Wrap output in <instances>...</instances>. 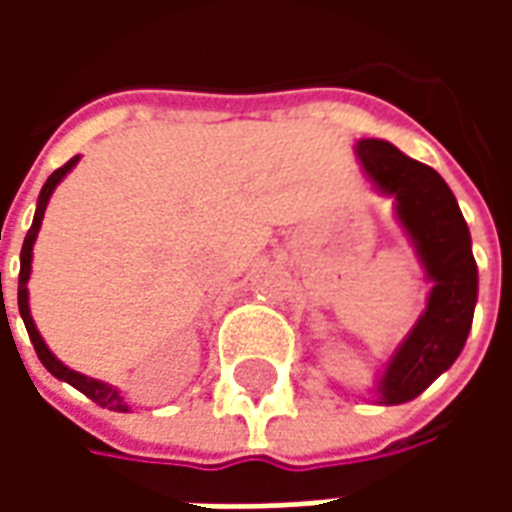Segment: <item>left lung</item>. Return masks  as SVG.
Here are the masks:
<instances>
[{"instance_id":"left-lung-1","label":"left lung","mask_w":512,"mask_h":512,"mask_svg":"<svg viewBox=\"0 0 512 512\" xmlns=\"http://www.w3.org/2000/svg\"><path fill=\"white\" fill-rule=\"evenodd\" d=\"M356 156L370 183L395 197L397 222L433 282L425 310L378 378V403L397 406L422 395L463 351L477 304V263L458 200L436 169L384 139H359Z\"/></svg>"}]
</instances>
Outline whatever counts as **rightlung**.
I'll use <instances>...</instances> for the list:
<instances>
[{"label": "right lung", "mask_w": 512, "mask_h": 512, "mask_svg": "<svg viewBox=\"0 0 512 512\" xmlns=\"http://www.w3.org/2000/svg\"><path fill=\"white\" fill-rule=\"evenodd\" d=\"M76 161H79V156H73L68 164H62L60 169H54V172L49 175V180L43 183V189H40L38 208H35V219H32V227H29L27 238H24V246H21V271H18V312H21V318H24V326H27L29 340H32V345H35V354H38V359L43 362V367L49 370L51 376L60 378V381H68L71 386H76L79 392H84V395L90 397L93 403H98V406L112 408V411H128V406L123 403V395L117 392L115 386L104 384V381H98V378L82 376V373H76V370H71V367L62 365L60 359H57V356L49 351V345L43 343L38 326H35L32 315H29L27 282H29V274H32V244H35V238H38L40 222H43V213H46L49 197L54 194V189H57V183H60V180L65 178V175H68L73 167H76Z\"/></svg>", "instance_id": "add662e5"}]
</instances>
